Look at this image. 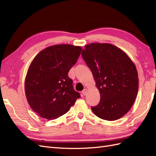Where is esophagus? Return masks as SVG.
Listing matches in <instances>:
<instances>
[{
	"label": "esophagus",
	"mask_w": 156,
	"mask_h": 156,
	"mask_svg": "<svg viewBox=\"0 0 156 156\" xmlns=\"http://www.w3.org/2000/svg\"><path fill=\"white\" fill-rule=\"evenodd\" d=\"M87 91H88V90H87V88H84V89L83 90V92H82V94H83L84 96H85L86 94H87Z\"/></svg>",
	"instance_id": "1"
}]
</instances>
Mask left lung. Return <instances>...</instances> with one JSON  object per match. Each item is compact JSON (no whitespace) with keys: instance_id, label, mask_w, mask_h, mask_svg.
Here are the masks:
<instances>
[{"instance_id":"obj_1","label":"left lung","mask_w":156,"mask_h":156,"mask_svg":"<svg viewBox=\"0 0 156 156\" xmlns=\"http://www.w3.org/2000/svg\"><path fill=\"white\" fill-rule=\"evenodd\" d=\"M81 55L100 93V101L92 111L103 120L120 119L130 110L137 95L135 64L125 52L110 44L86 45Z\"/></svg>"}]
</instances>
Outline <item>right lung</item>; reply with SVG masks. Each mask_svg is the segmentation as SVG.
<instances>
[{
    "mask_svg": "<svg viewBox=\"0 0 156 156\" xmlns=\"http://www.w3.org/2000/svg\"><path fill=\"white\" fill-rule=\"evenodd\" d=\"M80 46L60 44L41 51L33 59L25 81V95L37 115L54 120L66 113L80 94L68 72L81 53Z\"/></svg>",
    "mask_w": 156,
    "mask_h": 156,
    "instance_id": "right-lung-1",
    "label": "right lung"
}]
</instances>
